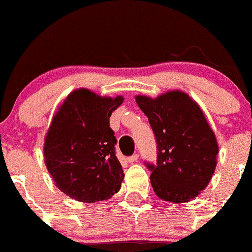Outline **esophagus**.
Segmentation results:
<instances>
[{
  "instance_id": "1",
  "label": "esophagus",
  "mask_w": 252,
  "mask_h": 252,
  "mask_svg": "<svg viewBox=\"0 0 252 252\" xmlns=\"http://www.w3.org/2000/svg\"><path fill=\"white\" fill-rule=\"evenodd\" d=\"M137 159H138V154H133V156H131V157H128V158H127V161H128V163H134V161H137Z\"/></svg>"
}]
</instances>
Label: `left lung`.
<instances>
[{
  "instance_id": "obj_1",
  "label": "left lung",
  "mask_w": 252,
  "mask_h": 252,
  "mask_svg": "<svg viewBox=\"0 0 252 252\" xmlns=\"http://www.w3.org/2000/svg\"><path fill=\"white\" fill-rule=\"evenodd\" d=\"M157 141V164L146 163L159 198L174 203L193 200L207 188L217 165L218 143L202 110L181 91L149 98L137 95Z\"/></svg>"
}]
</instances>
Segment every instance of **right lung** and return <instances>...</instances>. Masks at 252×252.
Segmentation results:
<instances>
[{
	"mask_svg": "<svg viewBox=\"0 0 252 252\" xmlns=\"http://www.w3.org/2000/svg\"><path fill=\"white\" fill-rule=\"evenodd\" d=\"M123 96H100L89 89L67 95L45 137V164L55 185L81 202H96L118 192L124 170L116 158L111 113Z\"/></svg>",
	"mask_w": 252,
	"mask_h": 252,
	"instance_id": "obj_1",
	"label": "right lung"
}]
</instances>
